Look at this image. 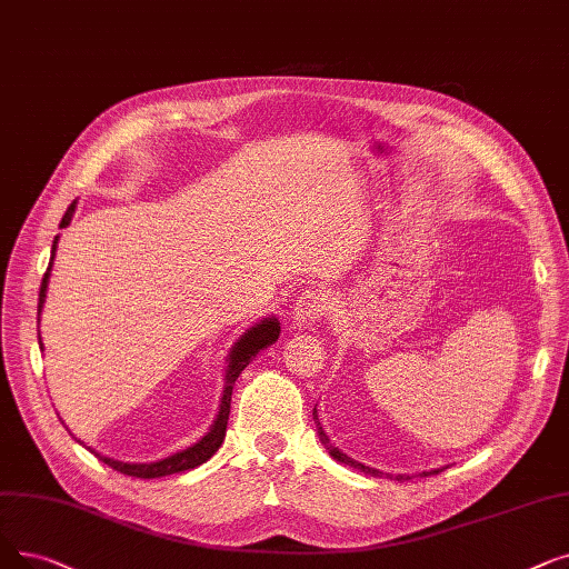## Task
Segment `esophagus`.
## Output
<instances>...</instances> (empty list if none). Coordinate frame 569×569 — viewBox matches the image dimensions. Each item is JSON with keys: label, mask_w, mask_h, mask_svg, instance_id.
<instances>
[{"label": "esophagus", "mask_w": 569, "mask_h": 569, "mask_svg": "<svg viewBox=\"0 0 569 569\" xmlns=\"http://www.w3.org/2000/svg\"><path fill=\"white\" fill-rule=\"evenodd\" d=\"M326 311H328L326 295H320V292H316V290H307V292L300 295L298 300H295V307H292V326L309 328V326L316 323V320L323 318Z\"/></svg>", "instance_id": "1"}]
</instances>
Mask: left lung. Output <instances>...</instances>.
<instances>
[{
  "instance_id": "left-lung-1",
  "label": "left lung",
  "mask_w": 569,
  "mask_h": 569,
  "mask_svg": "<svg viewBox=\"0 0 569 569\" xmlns=\"http://www.w3.org/2000/svg\"><path fill=\"white\" fill-rule=\"evenodd\" d=\"M313 418H316V411H313ZM318 435H320V441H323V443H328V437H326L323 428H318ZM328 449H330V456H332L335 460L343 462V465H351V467L360 469V472H365V475H369V477H379V475H381V472H379V469H375V467H367V465H362V462H356L353 458H349V456H346V453H341L339 449L330 447V443H328ZM441 469H443V467H437V469H430V472H423V475H426V477H430V475H439V472H441ZM423 475H421V477H423ZM395 479H398V481H402V479H409V477H405V475H398V477H395Z\"/></svg>"
}]
</instances>
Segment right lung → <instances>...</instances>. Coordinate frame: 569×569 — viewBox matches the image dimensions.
<instances>
[{
	"mask_svg": "<svg viewBox=\"0 0 569 569\" xmlns=\"http://www.w3.org/2000/svg\"><path fill=\"white\" fill-rule=\"evenodd\" d=\"M73 211H77V200H73L67 207L60 228H67L71 223ZM58 239H60V234L53 239L51 262H48V269H46V274L41 279V288H39V309H37L39 318H41V309H43V302H46V288H48V279H51V267H53V260H56ZM279 335H281V323H279V320L277 318H264V320H260V323H256L253 328H249L237 339V343L232 346V351H230V358H228L223 398H220L216 421H213L211 430L200 441L192 443V447H188V449H183V451H179L174 456H167V458H162L158 462H122V460H113V458L94 453L90 447L88 449L97 458H100L102 462L113 467L116 472L128 475V477H137V479H158V477H167V475H179V472H186V469H194L197 465L207 462L218 451V447H220V443H223V439H226V428H228V416H230V402H232L234 381L239 379V375L243 372L246 365H249L262 349H267V346L274 343L279 339ZM39 346H41V337H39ZM41 349H43V346H41Z\"/></svg>",
	"mask_w": 569,
	"mask_h": 569,
	"instance_id": "obj_1",
	"label": "right lung"
}]
</instances>
